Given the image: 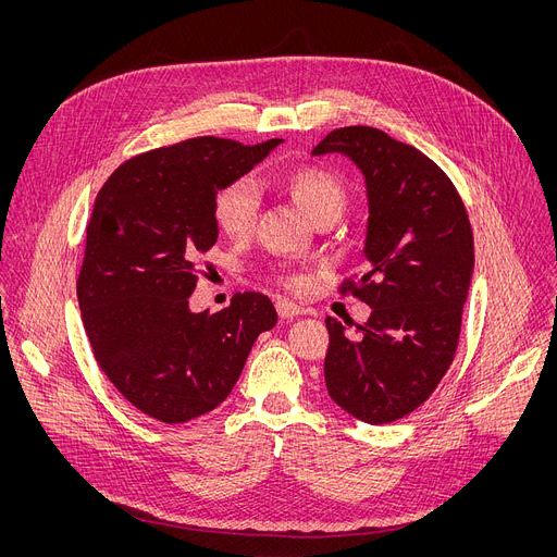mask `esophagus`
I'll return each instance as SVG.
<instances>
[{
	"label": "esophagus",
	"instance_id": "obj_1",
	"mask_svg": "<svg viewBox=\"0 0 557 557\" xmlns=\"http://www.w3.org/2000/svg\"><path fill=\"white\" fill-rule=\"evenodd\" d=\"M275 310H277V314L282 317V320H293V317L304 314V308H299L297 304H290V301H286V299H280V301L275 304Z\"/></svg>",
	"mask_w": 557,
	"mask_h": 557
}]
</instances>
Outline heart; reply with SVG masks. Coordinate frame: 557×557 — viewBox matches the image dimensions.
<instances>
[{
    "label": "heart",
    "mask_w": 557,
    "mask_h": 557,
    "mask_svg": "<svg viewBox=\"0 0 557 557\" xmlns=\"http://www.w3.org/2000/svg\"><path fill=\"white\" fill-rule=\"evenodd\" d=\"M282 189L314 222L322 215L342 213L344 189L324 170L299 168L280 178ZM260 209V191L251 178H237L222 187L213 200V220L228 237H247L256 224ZM297 284V280H290Z\"/></svg>",
    "instance_id": "heart-1"
}]
</instances>
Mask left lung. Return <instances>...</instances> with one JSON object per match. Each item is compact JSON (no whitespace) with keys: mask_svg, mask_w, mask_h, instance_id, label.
Masks as SVG:
<instances>
[{"mask_svg":"<svg viewBox=\"0 0 557 557\" xmlns=\"http://www.w3.org/2000/svg\"><path fill=\"white\" fill-rule=\"evenodd\" d=\"M344 153L366 181V273L342 286L372 312L350 339L326 317L331 399L370 425L430 399L458 346L473 271L465 205L445 172L412 145L368 125L331 132L312 156Z\"/></svg>","mask_w":557,"mask_h":557,"instance_id":"left-lung-1","label":"left lung"}]
</instances>
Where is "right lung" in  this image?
Returning <instances> with one entry per match:
<instances>
[{
  "instance_id": "add662e5",
  "label": "right lung",
  "mask_w": 557,
  "mask_h": 557,
  "mask_svg": "<svg viewBox=\"0 0 557 557\" xmlns=\"http://www.w3.org/2000/svg\"><path fill=\"white\" fill-rule=\"evenodd\" d=\"M282 143L198 136L129 158L101 187L76 282L95 359L143 414L187 423L218 408L260 333L277 324L262 293L191 312L196 267L218 240L213 200Z\"/></svg>"
}]
</instances>
